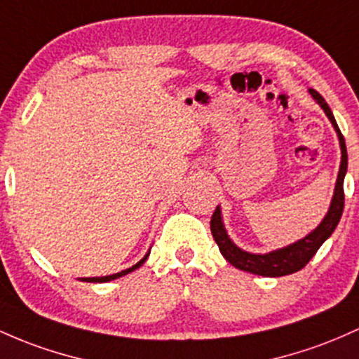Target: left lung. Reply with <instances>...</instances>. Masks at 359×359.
I'll list each match as a JSON object with an SVG mask.
<instances>
[{"instance_id":"obj_1","label":"left lung","mask_w":359,"mask_h":359,"mask_svg":"<svg viewBox=\"0 0 359 359\" xmlns=\"http://www.w3.org/2000/svg\"><path fill=\"white\" fill-rule=\"evenodd\" d=\"M310 95L313 97V100L324 109L325 116L329 117V121L332 122L334 129H336L337 137H339L341 144V165H339V173H337L336 180V189H334L332 201H330V206L327 215L324 216L320 224L315 228L313 231H310L306 237H303L298 242L291 243L288 247H283V249L267 252V254H250V252L242 250L240 247L235 245L228 237L226 230H224V224L222 219V210L219 206L216 208L215 212L211 216V233L215 242L218 243L219 252L231 266H235L240 271H247V273L266 276V278H279V276L293 274L297 271L303 269L306 264L310 262V259L317 254V250L320 249L322 243L332 235V231L336 230L337 223H339L342 210H344V177L348 172V151H346V143L344 136L341 135L339 128H337V122L334 119L332 110H330L324 97L317 92V90L309 88Z\"/></svg>"}]
</instances>
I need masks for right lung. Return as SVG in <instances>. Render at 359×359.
<instances>
[{
  "mask_svg": "<svg viewBox=\"0 0 359 359\" xmlns=\"http://www.w3.org/2000/svg\"><path fill=\"white\" fill-rule=\"evenodd\" d=\"M148 255H149V252H148L147 255H144L143 259H141L140 262L135 264V266H133V267H129V269H124V271H121V273L110 274V276H102V278H83V281H86V283H107V281H112V279H117V278H121V276H126V274L133 273V271H136L137 267H141V266H143V264L147 262Z\"/></svg>",
  "mask_w": 359,
  "mask_h": 359,
  "instance_id": "add662e5",
  "label": "right lung"
}]
</instances>
